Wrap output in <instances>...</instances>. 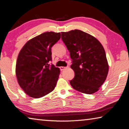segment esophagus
<instances>
[{
    "label": "esophagus",
    "instance_id": "esophagus-1",
    "mask_svg": "<svg viewBox=\"0 0 129 129\" xmlns=\"http://www.w3.org/2000/svg\"><path fill=\"white\" fill-rule=\"evenodd\" d=\"M65 68H66V67H63V66H61V67H60V71H63V70H64V69H65Z\"/></svg>",
    "mask_w": 129,
    "mask_h": 129
}]
</instances>
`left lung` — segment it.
<instances>
[{"label": "left lung", "instance_id": "8db88e82", "mask_svg": "<svg viewBox=\"0 0 129 129\" xmlns=\"http://www.w3.org/2000/svg\"><path fill=\"white\" fill-rule=\"evenodd\" d=\"M72 59L75 77L70 83L75 90L92 94L104 83L109 71L106 53L100 42L79 29L61 33Z\"/></svg>", "mask_w": 129, "mask_h": 129}]
</instances>
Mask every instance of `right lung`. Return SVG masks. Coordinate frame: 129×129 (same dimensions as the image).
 <instances>
[{"mask_svg":"<svg viewBox=\"0 0 129 129\" xmlns=\"http://www.w3.org/2000/svg\"><path fill=\"white\" fill-rule=\"evenodd\" d=\"M60 38V33H44L27 42L18 55L16 64L18 83L32 98H41L56 86L60 70L48 62L52 60L51 47Z\"/></svg>","mask_w":129,"mask_h":129,"instance_id":"right-lung-1","label":"right lung"}]
</instances>
